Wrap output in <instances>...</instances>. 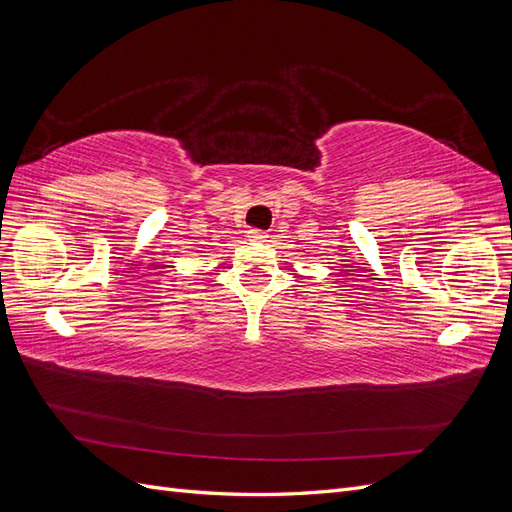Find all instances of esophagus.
<instances>
[{
  "label": "esophagus",
  "mask_w": 512,
  "mask_h": 512,
  "mask_svg": "<svg viewBox=\"0 0 512 512\" xmlns=\"http://www.w3.org/2000/svg\"><path fill=\"white\" fill-rule=\"evenodd\" d=\"M269 235L265 230H260V228H252V230H247V239L250 241H256V243H262L265 241Z\"/></svg>",
  "instance_id": "34e87169"
}]
</instances>
